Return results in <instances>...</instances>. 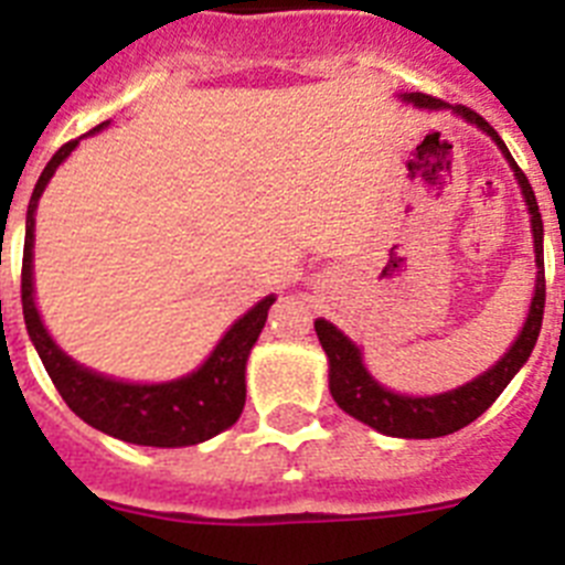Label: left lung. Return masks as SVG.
Returning <instances> with one entry per match:
<instances>
[{"label": "left lung", "instance_id": "obj_1", "mask_svg": "<svg viewBox=\"0 0 565 565\" xmlns=\"http://www.w3.org/2000/svg\"><path fill=\"white\" fill-rule=\"evenodd\" d=\"M402 99L414 103L419 108H443V99L430 97V94H405ZM454 114H459L462 120L473 122L477 129L486 131L500 151L505 154V160L511 163L516 174V183L523 189L525 206H529V215H532V235H534V260H537V284H534V298L532 310H529V319H525L523 330L516 335V341L509 348V353L502 355L500 362L486 371L482 376H477L468 385L457 387V391L439 393V396H402V393H393L387 387H382L376 379L367 373V367L362 364V353L355 348L348 335L335 330L330 321L319 319L316 321V335H319L321 348H324L327 359H330V393H333L335 405L350 414L353 419L364 422L376 428L379 434L387 436H402V439H434V436H448L454 430L471 425L477 416H482L488 407L494 405V399L505 391L511 379L516 376V371L529 362L534 344H537L540 324H543V307H546V269H543V217L537 210V198H534V189L529 183V178L523 174V169L514 163V158L509 154L505 143L500 140L491 126L482 120L480 114L471 111L468 106H448Z\"/></svg>", "mask_w": 565, "mask_h": 565}]
</instances>
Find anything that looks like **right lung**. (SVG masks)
<instances>
[{
  "instance_id": "right-lung-1",
  "label": "right lung",
  "mask_w": 565,
  "mask_h": 565,
  "mask_svg": "<svg viewBox=\"0 0 565 565\" xmlns=\"http://www.w3.org/2000/svg\"><path fill=\"white\" fill-rule=\"evenodd\" d=\"M106 126L108 122H99L94 131ZM77 143L79 140H68L60 146V151L42 169L28 203L25 253H22V312H25L28 335L65 405L92 428L122 443L151 445V448H183V445L206 443L235 425L244 411L246 359L264 330L275 296H267L246 316H241L198 371L163 385H129V382L106 379L65 355L54 344L33 305V212L56 166L77 149Z\"/></svg>"
}]
</instances>
